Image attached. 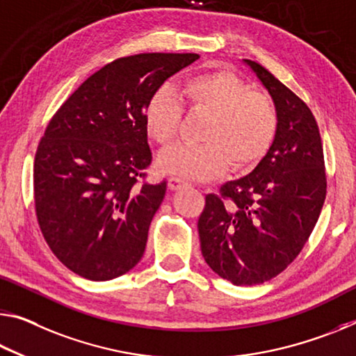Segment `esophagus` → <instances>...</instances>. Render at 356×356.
I'll list each match as a JSON object with an SVG mask.
<instances>
[{
    "instance_id": "34e87169",
    "label": "esophagus",
    "mask_w": 356,
    "mask_h": 356,
    "mask_svg": "<svg viewBox=\"0 0 356 356\" xmlns=\"http://www.w3.org/2000/svg\"><path fill=\"white\" fill-rule=\"evenodd\" d=\"M185 185H187V182H185V180L180 179V177L169 179V188H171V190H179V188L185 187Z\"/></svg>"
}]
</instances>
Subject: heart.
<instances>
[{
	"label": "heart",
	"mask_w": 356,
	"mask_h": 356,
	"mask_svg": "<svg viewBox=\"0 0 356 356\" xmlns=\"http://www.w3.org/2000/svg\"><path fill=\"white\" fill-rule=\"evenodd\" d=\"M190 109L209 114L201 144H176L158 156L163 172L195 180L218 176L227 168L257 163L277 133V111L266 95L250 92L236 74L213 70L191 76L184 87ZM182 103L174 90L163 87L145 106V129L155 143L166 145L176 138Z\"/></svg>",
	"instance_id": "1"
}]
</instances>
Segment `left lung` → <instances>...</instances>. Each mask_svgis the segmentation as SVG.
<instances>
[{"label": "left lung", "mask_w": 356, "mask_h": 356, "mask_svg": "<svg viewBox=\"0 0 356 356\" xmlns=\"http://www.w3.org/2000/svg\"><path fill=\"white\" fill-rule=\"evenodd\" d=\"M268 90L277 133L247 176L209 193L198 220L201 253L213 273L234 285H258L298 257L326 196L323 147L304 101L252 60H242Z\"/></svg>", "instance_id": "left-lung-1"}]
</instances>
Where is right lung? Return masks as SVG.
I'll return each instance as SVG.
<instances>
[{
  "instance_id": "right-lung-1",
  "label": "right lung",
  "mask_w": 356,
  "mask_h": 356,
  "mask_svg": "<svg viewBox=\"0 0 356 356\" xmlns=\"http://www.w3.org/2000/svg\"><path fill=\"white\" fill-rule=\"evenodd\" d=\"M198 54H139L101 67L50 120L35 158L39 227L55 257L88 280L140 261L166 182L139 185L152 161L144 114Z\"/></svg>"
}]
</instances>
